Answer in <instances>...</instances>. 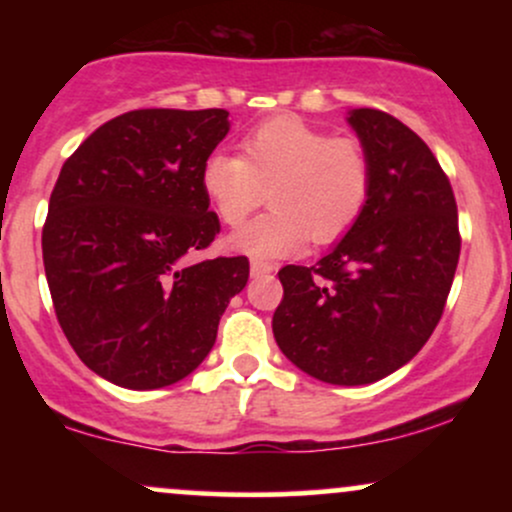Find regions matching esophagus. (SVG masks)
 Listing matches in <instances>:
<instances>
[{"label":"esophagus","mask_w":512,"mask_h":512,"mask_svg":"<svg viewBox=\"0 0 512 512\" xmlns=\"http://www.w3.org/2000/svg\"><path fill=\"white\" fill-rule=\"evenodd\" d=\"M274 272V264L262 262V260H252L250 264V274L252 276H264V274H272Z\"/></svg>","instance_id":"obj_1"}]
</instances>
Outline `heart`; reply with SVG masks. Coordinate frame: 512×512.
Here are the masks:
<instances>
[{
    "label": "heart",
    "instance_id": "obj_1",
    "mask_svg": "<svg viewBox=\"0 0 512 512\" xmlns=\"http://www.w3.org/2000/svg\"><path fill=\"white\" fill-rule=\"evenodd\" d=\"M202 190L219 219L236 228L264 202L272 211L233 233L231 250L276 260L305 240L344 238L366 209L373 161L361 139L330 137L296 115L269 117L245 134L240 156L216 151L202 163Z\"/></svg>",
    "mask_w": 512,
    "mask_h": 512
}]
</instances>
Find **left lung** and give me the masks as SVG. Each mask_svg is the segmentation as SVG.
<instances>
[{"mask_svg":"<svg viewBox=\"0 0 512 512\" xmlns=\"http://www.w3.org/2000/svg\"><path fill=\"white\" fill-rule=\"evenodd\" d=\"M373 161L361 219L313 267L279 269L272 330L293 366L332 385L395 373L428 342L460 260L457 204L424 139L397 117L351 110Z\"/></svg>","mask_w":512,"mask_h":512,"instance_id":"left-lung-1","label":"left lung"}]
</instances>
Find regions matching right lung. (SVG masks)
<instances>
[{
	"label": "right lung",
	"mask_w": 512,
	"mask_h": 512,
	"mask_svg": "<svg viewBox=\"0 0 512 512\" xmlns=\"http://www.w3.org/2000/svg\"><path fill=\"white\" fill-rule=\"evenodd\" d=\"M226 134L221 108L129 110L64 161L45 276L64 337L110 383L156 390L190 375L248 284L243 255L187 262L221 231L199 175Z\"/></svg>",
	"instance_id": "obj_1"
}]
</instances>
